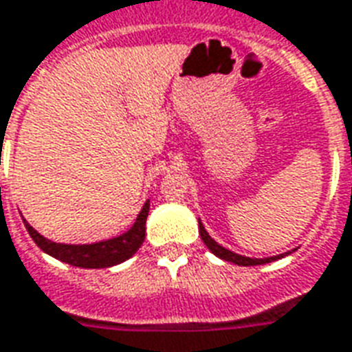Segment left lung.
<instances>
[{"label":"left lung","instance_id":"1","mask_svg":"<svg viewBox=\"0 0 352 352\" xmlns=\"http://www.w3.org/2000/svg\"><path fill=\"white\" fill-rule=\"evenodd\" d=\"M199 235H201V241L205 242V246L214 254L216 257H220V259H223V261H231L235 263V265H242V267H254V265H265V263H270V261H276V259H280L282 256H276V257H267V259H250V257H242V256H236V254H233V252H229V250H226L223 246H220L218 242L212 241L209 236V233L205 231V228H203V223L199 222Z\"/></svg>","mask_w":352,"mask_h":352}]
</instances>
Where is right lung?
<instances>
[{
    "mask_svg": "<svg viewBox=\"0 0 352 352\" xmlns=\"http://www.w3.org/2000/svg\"><path fill=\"white\" fill-rule=\"evenodd\" d=\"M149 214V201L143 205L142 212L138 214L134 226L123 233L121 236L110 239V241L95 242V244H59L44 239L31 228L30 223L23 220L25 229L35 241L38 248L56 257L59 261L69 263L72 267H82V269H108L113 265L126 261L129 257L136 254L145 239V222Z\"/></svg>",
    "mask_w": 352,
    "mask_h": 352,
    "instance_id": "1",
    "label": "right lung"
}]
</instances>
